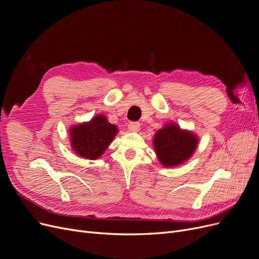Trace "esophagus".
Masks as SVG:
<instances>
[{
  "label": "esophagus",
  "instance_id": "esophagus-1",
  "mask_svg": "<svg viewBox=\"0 0 259 259\" xmlns=\"http://www.w3.org/2000/svg\"><path fill=\"white\" fill-rule=\"evenodd\" d=\"M140 130V123L138 122H131L128 124V131L130 132H138Z\"/></svg>",
  "mask_w": 259,
  "mask_h": 259
}]
</instances>
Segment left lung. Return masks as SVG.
Returning <instances> with one entry per match:
<instances>
[{"mask_svg": "<svg viewBox=\"0 0 259 259\" xmlns=\"http://www.w3.org/2000/svg\"><path fill=\"white\" fill-rule=\"evenodd\" d=\"M153 140L156 156L166 167L185 163L198 146V137L193 133L182 130L174 123H168L156 132Z\"/></svg>", "mask_w": 259, "mask_h": 259, "instance_id": "obj_1", "label": "left lung"}]
</instances>
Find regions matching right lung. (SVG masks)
Returning a JSON list of instances; mask_svg holds the SVG:
<instances>
[{"instance_id": "obj_1", "label": "right lung", "mask_w": 259, "mask_h": 259, "mask_svg": "<svg viewBox=\"0 0 259 259\" xmlns=\"http://www.w3.org/2000/svg\"><path fill=\"white\" fill-rule=\"evenodd\" d=\"M117 133L115 125L98 114L90 122L72 125L69 130L70 142L73 151L88 160H95L103 154Z\"/></svg>"}]
</instances>
